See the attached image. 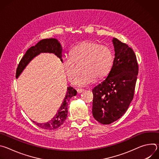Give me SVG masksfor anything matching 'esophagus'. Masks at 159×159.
<instances>
[{
	"instance_id": "esophagus-1",
	"label": "esophagus",
	"mask_w": 159,
	"mask_h": 159,
	"mask_svg": "<svg viewBox=\"0 0 159 159\" xmlns=\"http://www.w3.org/2000/svg\"><path fill=\"white\" fill-rule=\"evenodd\" d=\"M77 93H78L79 94H80V93H82V92L84 91V89H78L77 90Z\"/></svg>"
}]
</instances>
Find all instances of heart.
<instances>
[{"label":"heart","instance_id":"heart-1","mask_svg":"<svg viewBox=\"0 0 159 159\" xmlns=\"http://www.w3.org/2000/svg\"><path fill=\"white\" fill-rule=\"evenodd\" d=\"M114 61L112 50L106 45L91 41H84L74 47L70 57L62 59V66L69 81L74 84L80 75L77 67L81 66L83 73L77 84L87 86L106 77L111 69Z\"/></svg>","mask_w":159,"mask_h":159}]
</instances>
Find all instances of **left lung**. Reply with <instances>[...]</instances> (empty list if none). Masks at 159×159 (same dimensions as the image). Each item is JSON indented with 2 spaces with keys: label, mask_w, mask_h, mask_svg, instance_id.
Masks as SVG:
<instances>
[{
  "label": "left lung",
  "mask_w": 159,
  "mask_h": 159,
  "mask_svg": "<svg viewBox=\"0 0 159 159\" xmlns=\"http://www.w3.org/2000/svg\"><path fill=\"white\" fill-rule=\"evenodd\" d=\"M112 43L115 57L111 69L93 89V115L103 125L114 122L125 114L133 100L139 73L133 50L115 38Z\"/></svg>",
  "instance_id": "obj_1"
}]
</instances>
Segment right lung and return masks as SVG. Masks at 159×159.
<instances>
[{
    "instance_id": "right-lung-1",
    "label": "right lung",
    "mask_w": 159,
    "mask_h": 159,
    "mask_svg": "<svg viewBox=\"0 0 159 159\" xmlns=\"http://www.w3.org/2000/svg\"><path fill=\"white\" fill-rule=\"evenodd\" d=\"M41 53H50L57 55L62 62V48L60 43L55 38L44 39L39 41L35 46L29 48L20 60L16 70V78L24 70L28 64ZM77 91L72 87H68L65 97L61 105L57 111V114L49 121L44 123H38L33 121L42 129L52 130L60 127L65 121L68 114V102L72 97L76 96Z\"/></svg>"
}]
</instances>
